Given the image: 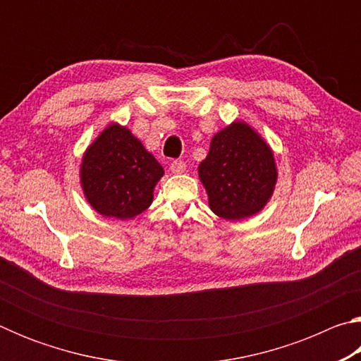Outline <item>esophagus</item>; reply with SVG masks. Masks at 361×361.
Masks as SVG:
<instances>
[{
    "label": "esophagus",
    "mask_w": 361,
    "mask_h": 361,
    "mask_svg": "<svg viewBox=\"0 0 361 361\" xmlns=\"http://www.w3.org/2000/svg\"><path fill=\"white\" fill-rule=\"evenodd\" d=\"M170 172L175 173V175L185 173L186 172V164L183 161H173L172 164H170Z\"/></svg>",
    "instance_id": "obj_1"
}]
</instances>
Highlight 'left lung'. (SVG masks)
<instances>
[{"label":"left lung","mask_w":361,"mask_h":361,"mask_svg":"<svg viewBox=\"0 0 361 361\" xmlns=\"http://www.w3.org/2000/svg\"><path fill=\"white\" fill-rule=\"evenodd\" d=\"M197 172L210 210L232 221L264 209L279 178L271 146L248 122L239 119L213 135Z\"/></svg>","instance_id":"left-lung-1"}]
</instances>
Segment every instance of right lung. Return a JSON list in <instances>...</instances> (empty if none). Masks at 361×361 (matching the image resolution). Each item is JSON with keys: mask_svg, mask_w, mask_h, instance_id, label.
Instances as JSON below:
<instances>
[{"mask_svg": "<svg viewBox=\"0 0 361 361\" xmlns=\"http://www.w3.org/2000/svg\"><path fill=\"white\" fill-rule=\"evenodd\" d=\"M164 169L130 129L111 122L84 151L79 183L102 216L127 221L152 204Z\"/></svg>", "mask_w": 361, "mask_h": 361, "instance_id": "add662e5", "label": "right lung"}]
</instances>
